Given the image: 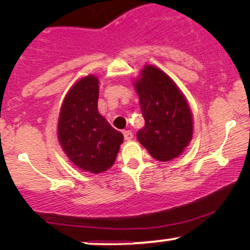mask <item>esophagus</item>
<instances>
[{
    "label": "esophagus",
    "mask_w": 250,
    "mask_h": 250,
    "mask_svg": "<svg viewBox=\"0 0 250 250\" xmlns=\"http://www.w3.org/2000/svg\"><path fill=\"white\" fill-rule=\"evenodd\" d=\"M123 135H125V139L127 140V141H130V140L133 139V133H131L130 130H125L123 131Z\"/></svg>",
    "instance_id": "obj_1"
}]
</instances>
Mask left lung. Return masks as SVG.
<instances>
[{
	"label": "left lung",
	"mask_w": 250,
	"mask_h": 250,
	"mask_svg": "<svg viewBox=\"0 0 250 250\" xmlns=\"http://www.w3.org/2000/svg\"><path fill=\"white\" fill-rule=\"evenodd\" d=\"M133 84L146 122L137 131L139 142L157 161L179 157L194 134L193 113L185 94L153 64H146Z\"/></svg>",
	"instance_id": "left-lung-1"
}]
</instances>
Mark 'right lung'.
<instances>
[{"instance_id":"add662e5","label":"right lung","mask_w":250,"mask_h":250,"mask_svg":"<svg viewBox=\"0 0 250 250\" xmlns=\"http://www.w3.org/2000/svg\"><path fill=\"white\" fill-rule=\"evenodd\" d=\"M99 79L85 75L65 94L59 120L57 139L62 150L77 168L100 174L115 162L123 135L99 113Z\"/></svg>"}]
</instances>
